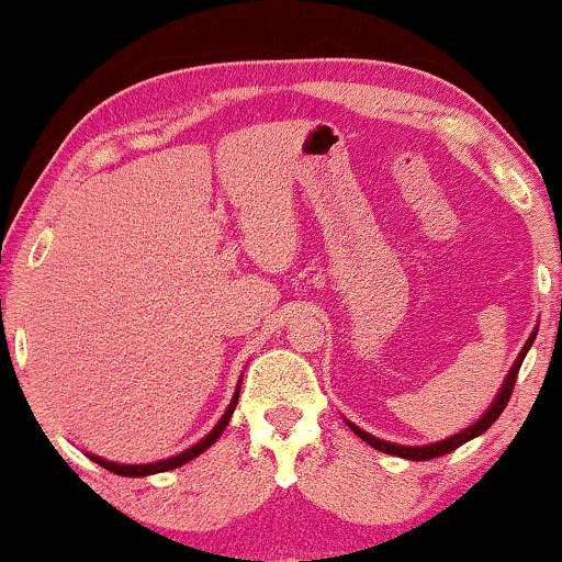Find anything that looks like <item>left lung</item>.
Here are the masks:
<instances>
[{"label":"left lung","instance_id":"obj_1","mask_svg":"<svg viewBox=\"0 0 562 562\" xmlns=\"http://www.w3.org/2000/svg\"><path fill=\"white\" fill-rule=\"evenodd\" d=\"M535 337H537V327H535V333L527 337L525 348H521L517 360H514L512 371L506 373V379H504V383H502V391H498L496 398H494V404L488 406L486 414H483V417H481L479 422H475V425L463 429V432L448 437V440H440V442H432V445H396V442H389V440H379V437L368 435L366 429L350 425V422H348V427L360 437V440L368 442V445H371V448H375V450L389 452V456H398V458H406V460H432V458L448 456V452L458 450L460 445H465L468 440H473V437H479V435L486 432V429L498 419V414H502V412L506 409V404H509L512 391H514V381H517V373H519V368H521V360H525L527 350L532 348Z\"/></svg>","mask_w":562,"mask_h":562}]
</instances>
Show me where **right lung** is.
<instances>
[{
	"mask_svg": "<svg viewBox=\"0 0 562 562\" xmlns=\"http://www.w3.org/2000/svg\"><path fill=\"white\" fill-rule=\"evenodd\" d=\"M237 396H240V386H237L233 402H229L227 412L222 414V419L217 422V425H214L212 432L206 435L204 440H199L196 445H191L189 450L179 452V456L166 458V460H158V463H145V465H122V463H112V460H104V458H99V456H91V452H89V458L94 460V463L102 465V468H106V471H110V473L127 475V479H140V475H153V473L173 471V468H179V465H183V463H189V460H194L196 456H202V452H204L206 448H212V445L220 440V435L225 432V427L229 425V417H233V412H235V406H237Z\"/></svg>",
	"mask_w": 562,
	"mask_h": 562,
	"instance_id": "obj_1",
	"label": "right lung"
}]
</instances>
